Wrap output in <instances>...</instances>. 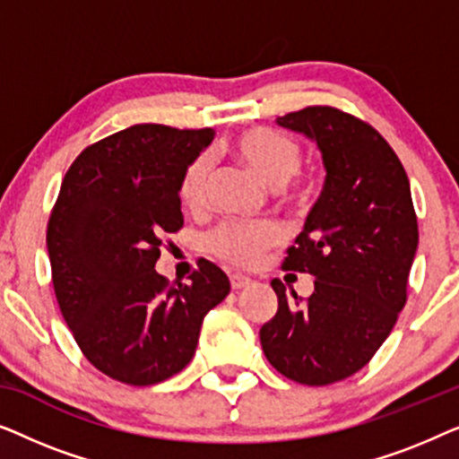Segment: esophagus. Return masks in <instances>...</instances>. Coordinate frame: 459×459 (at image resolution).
I'll use <instances>...</instances> for the list:
<instances>
[{"instance_id":"34e87169","label":"esophagus","mask_w":459,"mask_h":459,"mask_svg":"<svg viewBox=\"0 0 459 459\" xmlns=\"http://www.w3.org/2000/svg\"><path fill=\"white\" fill-rule=\"evenodd\" d=\"M230 284H231V288H234V290H240V288L250 284V278H247V275H242V273H231L230 275Z\"/></svg>"}]
</instances>
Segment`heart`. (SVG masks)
I'll list each match as a JSON object with an SVG mask.
<instances>
[{"label": "heart", "mask_w": 459, "mask_h": 459, "mask_svg": "<svg viewBox=\"0 0 459 459\" xmlns=\"http://www.w3.org/2000/svg\"><path fill=\"white\" fill-rule=\"evenodd\" d=\"M221 152L248 169L263 184L278 190L286 203H300L305 198V190L292 179L303 162V150L290 135L269 127H250L228 137L221 143ZM209 175V159L203 154L186 165L178 196L187 211L196 212L204 206ZM280 242L281 230L275 223H221L211 231L209 250L231 265L248 267Z\"/></svg>", "instance_id": "heart-1"}]
</instances>
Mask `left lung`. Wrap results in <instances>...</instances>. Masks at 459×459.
Wrapping results in <instances>:
<instances>
[{
	"label": "left lung",
	"instance_id": "1",
	"mask_svg": "<svg viewBox=\"0 0 459 459\" xmlns=\"http://www.w3.org/2000/svg\"><path fill=\"white\" fill-rule=\"evenodd\" d=\"M278 125L317 143L325 184L281 265L311 273L316 290L288 297L272 280L278 311L261 347L281 376L325 386L359 372L397 324L418 219L405 169L372 125L332 106L288 112Z\"/></svg>",
	"mask_w": 459,
	"mask_h": 459
}]
</instances>
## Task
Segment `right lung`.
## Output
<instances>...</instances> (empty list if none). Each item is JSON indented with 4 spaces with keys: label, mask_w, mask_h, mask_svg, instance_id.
<instances>
[{
    "label": "right lung",
    "mask_w": 459,
    "mask_h": 459,
    "mask_svg": "<svg viewBox=\"0 0 459 459\" xmlns=\"http://www.w3.org/2000/svg\"><path fill=\"white\" fill-rule=\"evenodd\" d=\"M215 131L134 125L87 146L62 179L48 255L62 317L87 361L150 386L192 361L206 313L230 294L215 263L169 284L154 265L181 230L178 184Z\"/></svg>",
    "instance_id": "add662e5"
}]
</instances>
